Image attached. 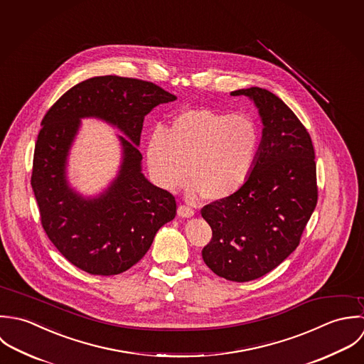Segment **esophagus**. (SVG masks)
<instances>
[{"mask_svg":"<svg viewBox=\"0 0 364 364\" xmlns=\"http://www.w3.org/2000/svg\"><path fill=\"white\" fill-rule=\"evenodd\" d=\"M177 214H178V217H181V218H191L193 215H194V210L193 208H190V207H187V205H178V210H177Z\"/></svg>","mask_w":364,"mask_h":364,"instance_id":"34e87169","label":"esophagus"}]
</instances>
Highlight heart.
<instances>
[{
	"instance_id": "1",
	"label": "heart",
	"mask_w": 364,
	"mask_h": 364,
	"mask_svg": "<svg viewBox=\"0 0 364 364\" xmlns=\"http://www.w3.org/2000/svg\"><path fill=\"white\" fill-rule=\"evenodd\" d=\"M257 147L259 131L247 115L198 108L181 112L168 131L151 132L146 161L161 188L181 187L190 173L193 197L222 200L246 183Z\"/></svg>"
}]
</instances>
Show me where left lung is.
Here are the masks:
<instances>
[{
  "instance_id": "1",
  "label": "left lung",
  "mask_w": 364,
  "mask_h": 364,
  "mask_svg": "<svg viewBox=\"0 0 364 364\" xmlns=\"http://www.w3.org/2000/svg\"><path fill=\"white\" fill-rule=\"evenodd\" d=\"M230 94L253 100L263 136L246 183L201 210L213 229L203 259L219 277L245 283L276 269L299 245L318 201L316 164L308 131L276 94L260 87Z\"/></svg>"
}]
</instances>
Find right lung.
I'll list each match as a JSON object with an SVG mask.
<instances>
[{
    "label": "right lung",
    "mask_w": 364,
    "mask_h": 364,
    "mask_svg": "<svg viewBox=\"0 0 364 364\" xmlns=\"http://www.w3.org/2000/svg\"><path fill=\"white\" fill-rule=\"evenodd\" d=\"M177 97L138 78L100 75L81 81L46 112L33 153L31 184L42 226L75 267L114 276L136 264L156 232L176 217V198L142 173L138 149L146 115ZM81 117H98L125 135L123 163L112 186L84 199L68 186L65 164Z\"/></svg>",
    "instance_id": "add662e5"
}]
</instances>
